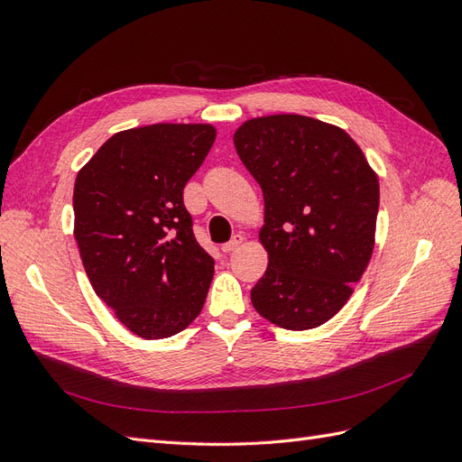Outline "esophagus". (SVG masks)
Wrapping results in <instances>:
<instances>
[{"mask_svg":"<svg viewBox=\"0 0 462 462\" xmlns=\"http://www.w3.org/2000/svg\"><path fill=\"white\" fill-rule=\"evenodd\" d=\"M243 241H245V236L241 233H236V235H233V239L229 243L221 245V250H223V253H235L236 248H241Z\"/></svg>","mask_w":462,"mask_h":462,"instance_id":"34e87169","label":"esophagus"}]
</instances>
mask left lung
<instances>
[{
  "label": "left lung",
  "instance_id": "8db88e82",
  "mask_svg": "<svg viewBox=\"0 0 462 462\" xmlns=\"http://www.w3.org/2000/svg\"><path fill=\"white\" fill-rule=\"evenodd\" d=\"M233 143L263 194L258 239L268 268L250 300L279 328L326 324L351 299L374 253L375 171L341 127L314 117L248 119Z\"/></svg>",
  "mask_w": 462,
  "mask_h": 462
}]
</instances>
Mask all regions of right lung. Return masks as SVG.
Here are the masks:
<instances>
[{
    "instance_id": "add662e5",
    "label": "right lung",
    "mask_w": 462,
    "mask_h": 462,
    "mask_svg": "<svg viewBox=\"0 0 462 462\" xmlns=\"http://www.w3.org/2000/svg\"><path fill=\"white\" fill-rule=\"evenodd\" d=\"M216 141L206 123L116 133L75 180V241L96 291L143 339L183 331L202 310L214 258L197 243L183 189Z\"/></svg>"
}]
</instances>
